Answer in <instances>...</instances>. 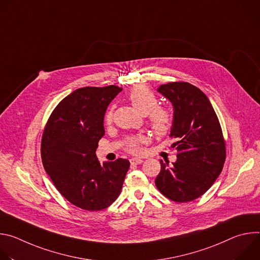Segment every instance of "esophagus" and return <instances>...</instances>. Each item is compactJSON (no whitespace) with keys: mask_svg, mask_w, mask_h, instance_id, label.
<instances>
[{"mask_svg":"<svg viewBox=\"0 0 260 260\" xmlns=\"http://www.w3.org/2000/svg\"><path fill=\"white\" fill-rule=\"evenodd\" d=\"M142 162H143V159H141V158H132L131 159L132 165H140Z\"/></svg>","mask_w":260,"mask_h":260,"instance_id":"1","label":"esophagus"}]
</instances>
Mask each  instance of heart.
Returning <instances> with one entry per match:
<instances>
[{
  "mask_svg": "<svg viewBox=\"0 0 260 260\" xmlns=\"http://www.w3.org/2000/svg\"><path fill=\"white\" fill-rule=\"evenodd\" d=\"M127 99L134 107L142 114L148 116L152 131L159 136L169 133L173 125V116L167 108L157 106V98L153 91L144 84L134 86L127 93ZM112 109H109L105 116L104 123L110 124L112 122ZM147 142L145 136H133L126 140V150L132 153H140L142 145Z\"/></svg>",
  "mask_w": 260,
  "mask_h": 260,
  "instance_id": "heart-1",
  "label": "heart"
}]
</instances>
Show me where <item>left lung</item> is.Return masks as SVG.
<instances>
[{"label":"left lung","mask_w":260,"mask_h":260,"mask_svg":"<svg viewBox=\"0 0 260 260\" xmlns=\"http://www.w3.org/2000/svg\"><path fill=\"white\" fill-rule=\"evenodd\" d=\"M174 107L171 138L176 142L173 166L160 160L155 179L169 200L187 203L202 197L220 175L226 158L225 141L207 95L188 82H170L157 89Z\"/></svg>","instance_id":"obj_1"}]
</instances>
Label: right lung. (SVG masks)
Returning <instances> with one entry per match:
<instances>
[{
  "mask_svg": "<svg viewBox=\"0 0 260 260\" xmlns=\"http://www.w3.org/2000/svg\"><path fill=\"white\" fill-rule=\"evenodd\" d=\"M121 90L116 85L76 89L54 108L43 132L46 173L66 200L86 211L114 203L129 169L127 159L101 165L95 155L107 107Z\"/></svg>",
  "mask_w": 260,
  "mask_h": 260,
  "instance_id": "add662e5",
  "label": "right lung"
}]
</instances>
